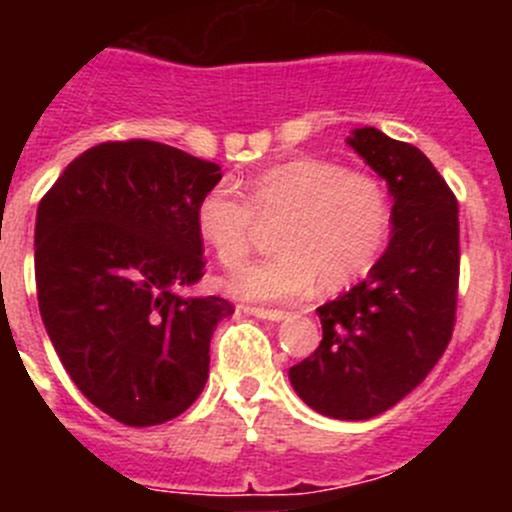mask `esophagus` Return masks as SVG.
<instances>
[{"label":"esophagus","mask_w":512,"mask_h":512,"mask_svg":"<svg viewBox=\"0 0 512 512\" xmlns=\"http://www.w3.org/2000/svg\"><path fill=\"white\" fill-rule=\"evenodd\" d=\"M247 312L257 319H265V322H282L287 317V312L282 309H265V307H250Z\"/></svg>","instance_id":"esophagus-1"}]
</instances>
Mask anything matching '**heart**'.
I'll list each match as a JSON object with an SVG mask.
<instances>
[{"label": "heart", "instance_id": "obj_1", "mask_svg": "<svg viewBox=\"0 0 512 512\" xmlns=\"http://www.w3.org/2000/svg\"><path fill=\"white\" fill-rule=\"evenodd\" d=\"M257 220H280V252L237 270L225 289L247 302H287L312 292L317 280L324 289H339L366 275L389 237L391 205L374 175L314 156L252 175L245 200L215 185L195 205V232L223 267L245 260Z\"/></svg>", "mask_w": 512, "mask_h": 512}]
</instances>
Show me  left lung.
<instances>
[{
  "label": "left lung",
  "instance_id": "8db88e82",
  "mask_svg": "<svg viewBox=\"0 0 512 512\" xmlns=\"http://www.w3.org/2000/svg\"><path fill=\"white\" fill-rule=\"evenodd\" d=\"M347 143L389 185L391 240L364 282L317 309L322 342L289 381L317 414L366 421L411 394L451 342L458 203L411 143L371 126L354 128Z\"/></svg>",
  "mask_w": 512,
  "mask_h": 512
}]
</instances>
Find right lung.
Instances as JSON below:
<instances>
[{
	"mask_svg": "<svg viewBox=\"0 0 512 512\" xmlns=\"http://www.w3.org/2000/svg\"><path fill=\"white\" fill-rule=\"evenodd\" d=\"M220 165L156 141L89 148L41 198L34 272L46 334L81 394L126 426L190 409L235 309L183 297L203 277L195 205Z\"/></svg>",
	"mask_w": 512,
	"mask_h": 512,
	"instance_id": "obj_1",
	"label": "right lung"
}]
</instances>
